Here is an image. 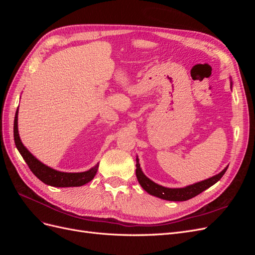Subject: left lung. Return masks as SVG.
<instances>
[{
  "label": "left lung",
  "instance_id": "left-lung-1",
  "mask_svg": "<svg viewBox=\"0 0 255 255\" xmlns=\"http://www.w3.org/2000/svg\"><path fill=\"white\" fill-rule=\"evenodd\" d=\"M227 169L228 167L223 169L219 174L214 175L213 177H210V179L196 183L194 185H189L187 187L167 188V187L160 186V185L154 183L153 181L148 179V177H146L141 171L139 161H138V158L136 157V176H137L138 182H139V184L141 185V187L146 192H149L150 195L158 197L164 200H168V201H186V200H189L191 198L198 196L208 187H211L212 185L217 183L221 179L222 175L226 173Z\"/></svg>",
  "mask_w": 255,
  "mask_h": 255
}]
</instances>
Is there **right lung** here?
I'll use <instances>...</instances> for the list:
<instances>
[{
  "label": "right lung",
  "instance_id": "right-lung-1",
  "mask_svg": "<svg viewBox=\"0 0 255 255\" xmlns=\"http://www.w3.org/2000/svg\"><path fill=\"white\" fill-rule=\"evenodd\" d=\"M13 139L16 143L17 149L19 150L20 154L22 155L23 159L25 160L28 168L38 179L44 184L50 185L54 187H76L82 186L86 183L90 182L94 179L99 165H96L90 170L85 172H78V173H68V172H60L56 171L54 169L43 165L40 163L36 157H34L32 154L28 152L23 143L20 140L19 133H18V110L14 116V122H13Z\"/></svg>",
  "mask_w": 255,
  "mask_h": 255
}]
</instances>
